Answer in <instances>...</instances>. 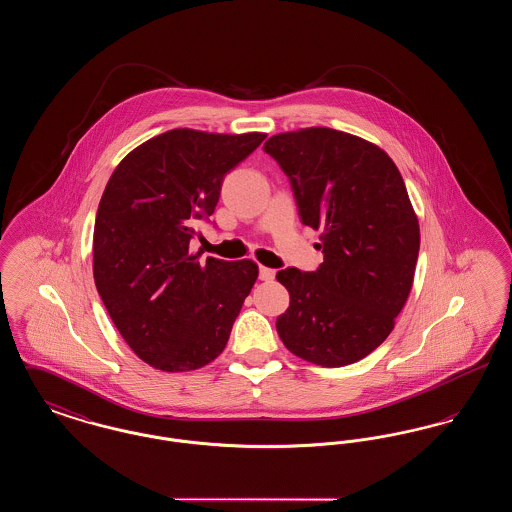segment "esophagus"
<instances>
[{
	"label": "esophagus",
	"instance_id": "esophagus-1",
	"mask_svg": "<svg viewBox=\"0 0 512 512\" xmlns=\"http://www.w3.org/2000/svg\"><path fill=\"white\" fill-rule=\"evenodd\" d=\"M274 276H276V272H274L272 268H259V278H261L263 282H270V280H274Z\"/></svg>",
	"mask_w": 512,
	"mask_h": 512
}]
</instances>
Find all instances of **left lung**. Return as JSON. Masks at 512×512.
<instances>
[{
	"label": "left lung",
	"mask_w": 512,
	"mask_h": 512,
	"mask_svg": "<svg viewBox=\"0 0 512 512\" xmlns=\"http://www.w3.org/2000/svg\"><path fill=\"white\" fill-rule=\"evenodd\" d=\"M263 149L301 222L322 230L317 270L276 272L290 292L278 336L309 363H357L390 336L413 286L420 230L401 172L380 147L332 128L278 134Z\"/></svg>",
	"instance_id": "left-lung-1"
}]
</instances>
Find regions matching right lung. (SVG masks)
<instances>
[{"instance_id":"right-lung-1","label":"right lung","mask_w":512,"mask_h":512,"mask_svg":"<svg viewBox=\"0 0 512 512\" xmlns=\"http://www.w3.org/2000/svg\"><path fill=\"white\" fill-rule=\"evenodd\" d=\"M265 134L169 130L128 153L111 174L94 226V280L130 349L147 365L186 372L215 361L259 268L199 263L195 226L209 222L224 176Z\"/></svg>"}]
</instances>
